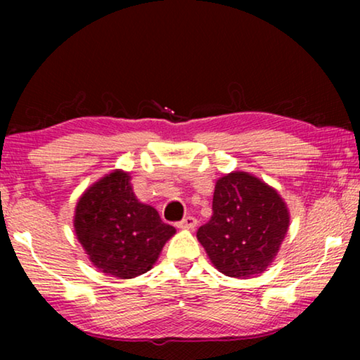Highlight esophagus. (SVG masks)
<instances>
[{"label":"esophagus","mask_w":360,"mask_h":360,"mask_svg":"<svg viewBox=\"0 0 360 360\" xmlns=\"http://www.w3.org/2000/svg\"><path fill=\"white\" fill-rule=\"evenodd\" d=\"M176 226H179V228H181V229H193L196 226V219L193 218V216H185L184 219L176 223Z\"/></svg>","instance_id":"34e87169"}]
</instances>
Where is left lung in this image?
<instances>
[{"label": "left lung", "mask_w": 360, "mask_h": 360, "mask_svg": "<svg viewBox=\"0 0 360 360\" xmlns=\"http://www.w3.org/2000/svg\"><path fill=\"white\" fill-rule=\"evenodd\" d=\"M290 216L280 195L245 172L216 181L213 216L196 238L221 274L249 278L262 274L278 252Z\"/></svg>", "instance_id": "obj_1"}]
</instances>
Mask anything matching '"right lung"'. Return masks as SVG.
I'll return each instance as SVG.
<instances>
[{
	"instance_id": "1",
	"label": "right lung",
	"mask_w": 360,
	"mask_h": 360,
	"mask_svg": "<svg viewBox=\"0 0 360 360\" xmlns=\"http://www.w3.org/2000/svg\"><path fill=\"white\" fill-rule=\"evenodd\" d=\"M129 180V174L112 172L83 193L75 210L77 238L93 265L120 278L146 274L175 234L136 198Z\"/></svg>"
}]
</instances>
